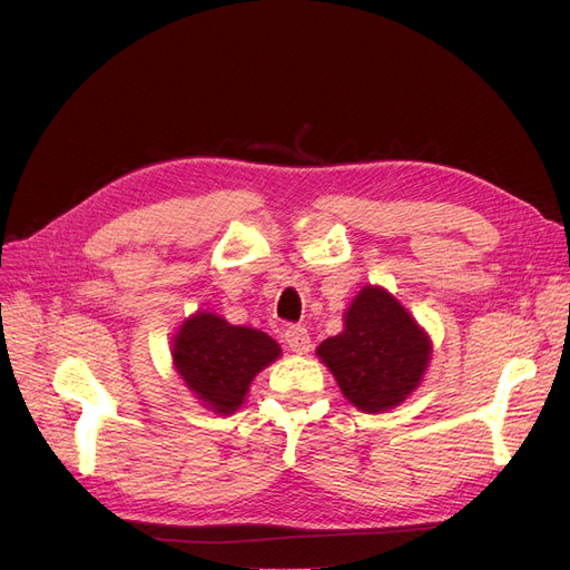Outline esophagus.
Segmentation results:
<instances>
[{"label":"esophagus","mask_w":570,"mask_h":570,"mask_svg":"<svg viewBox=\"0 0 570 570\" xmlns=\"http://www.w3.org/2000/svg\"><path fill=\"white\" fill-rule=\"evenodd\" d=\"M285 342L295 354H306L312 350V337H308V331L304 325H289L285 331Z\"/></svg>","instance_id":"esophagus-1"}]
</instances>
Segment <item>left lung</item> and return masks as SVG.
<instances>
[{"label": "left lung", "mask_w": 570, "mask_h": 570, "mask_svg": "<svg viewBox=\"0 0 570 570\" xmlns=\"http://www.w3.org/2000/svg\"><path fill=\"white\" fill-rule=\"evenodd\" d=\"M344 327L318 344L344 400L364 413L400 406L416 392L433 354L430 335L392 292L364 285L344 308Z\"/></svg>", "instance_id": "obj_1"}]
</instances>
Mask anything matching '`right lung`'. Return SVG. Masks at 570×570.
<instances>
[{
  "instance_id": "right-lung-1",
  "label": "right lung",
  "mask_w": 570,
  "mask_h": 570,
  "mask_svg": "<svg viewBox=\"0 0 570 570\" xmlns=\"http://www.w3.org/2000/svg\"><path fill=\"white\" fill-rule=\"evenodd\" d=\"M281 354V344L264 331L233 325L214 312L187 316L170 340L183 383L218 416H230L243 406L254 377Z\"/></svg>"
}]
</instances>
